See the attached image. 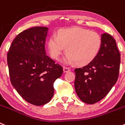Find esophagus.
I'll return each instance as SVG.
<instances>
[{
	"label": "esophagus",
	"mask_w": 125,
	"mask_h": 125,
	"mask_svg": "<svg viewBox=\"0 0 125 125\" xmlns=\"http://www.w3.org/2000/svg\"><path fill=\"white\" fill-rule=\"evenodd\" d=\"M70 68H68V67H65V66H64V67H63V72H65V73H66V72H70Z\"/></svg>",
	"instance_id": "34e87169"
}]
</instances>
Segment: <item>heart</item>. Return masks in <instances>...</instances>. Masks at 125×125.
Instances as JSON below:
<instances>
[{
    "label": "heart",
    "instance_id": "heart-1",
    "mask_svg": "<svg viewBox=\"0 0 125 125\" xmlns=\"http://www.w3.org/2000/svg\"><path fill=\"white\" fill-rule=\"evenodd\" d=\"M47 45L53 59H59L66 47L67 53L64 62L83 66L91 62L97 56L102 45V39L97 32L75 27L63 29L59 31L57 36H51Z\"/></svg>",
    "mask_w": 125,
    "mask_h": 125
}]
</instances>
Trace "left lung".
I'll use <instances>...</instances> for the list:
<instances>
[{
	"label": "left lung",
	"mask_w": 125,
	"mask_h": 125,
	"mask_svg": "<svg viewBox=\"0 0 125 125\" xmlns=\"http://www.w3.org/2000/svg\"><path fill=\"white\" fill-rule=\"evenodd\" d=\"M102 45L93 61L75 68L74 88L80 99L93 104L104 98L118 78L120 53L111 35L102 34Z\"/></svg>",
	"instance_id": "obj_1"
}]
</instances>
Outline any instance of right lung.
<instances>
[{"instance_id":"obj_1","label":"right lung","mask_w":125,"mask_h":125,"mask_svg":"<svg viewBox=\"0 0 125 125\" xmlns=\"http://www.w3.org/2000/svg\"><path fill=\"white\" fill-rule=\"evenodd\" d=\"M47 31V27L35 26L22 31L7 53L11 84L26 102L38 106L51 101L53 83L63 72L61 65L46 55Z\"/></svg>"}]
</instances>
